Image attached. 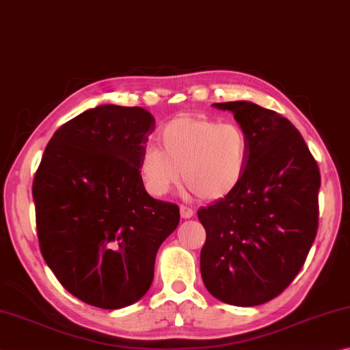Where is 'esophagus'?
<instances>
[{
	"label": "esophagus",
	"instance_id": "1",
	"mask_svg": "<svg viewBox=\"0 0 350 350\" xmlns=\"http://www.w3.org/2000/svg\"><path fill=\"white\" fill-rule=\"evenodd\" d=\"M180 213H181V218H185V219L193 217V211L187 206H180Z\"/></svg>",
	"mask_w": 350,
	"mask_h": 350
}]
</instances>
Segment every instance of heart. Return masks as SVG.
Here are the masks:
<instances>
[{
    "label": "heart",
    "instance_id": "obj_1",
    "mask_svg": "<svg viewBox=\"0 0 350 350\" xmlns=\"http://www.w3.org/2000/svg\"><path fill=\"white\" fill-rule=\"evenodd\" d=\"M161 149L149 146L138 163L146 191L164 197L183 183L201 200L228 197L246 170L249 139L234 122L178 116L159 132Z\"/></svg>",
    "mask_w": 350,
    "mask_h": 350
}]
</instances>
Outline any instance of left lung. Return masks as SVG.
<instances>
[{
  "label": "left lung",
  "instance_id": "left-lung-1",
  "mask_svg": "<svg viewBox=\"0 0 350 350\" xmlns=\"http://www.w3.org/2000/svg\"><path fill=\"white\" fill-rule=\"evenodd\" d=\"M213 106L234 113L249 155L235 191L198 211L201 277L219 301L249 308L278 297L301 271L318 230L321 176L284 116L250 101Z\"/></svg>",
  "mask_w": 350,
  "mask_h": 350
}]
</instances>
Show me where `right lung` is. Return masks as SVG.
Returning <instances> with one entry per match:
<instances>
[{
    "mask_svg": "<svg viewBox=\"0 0 350 350\" xmlns=\"http://www.w3.org/2000/svg\"><path fill=\"white\" fill-rule=\"evenodd\" d=\"M153 129L143 107L89 109L53 133L35 174L42 258L67 292L95 308L137 303L180 223L178 206L152 198L138 174Z\"/></svg>",
    "mask_w": 350,
    "mask_h": 350,
    "instance_id": "add662e5",
    "label": "right lung"
}]
</instances>
